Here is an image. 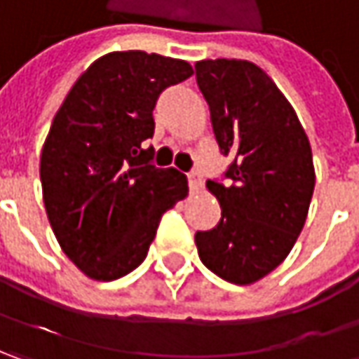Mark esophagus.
I'll return each instance as SVG.
<instances>
[{
  "instance_id": "obj_1",
  "label": "esophagus",
  "mask_w": 359,
  "mask_h": 359,
  "mask_svg": "<svg viewBox=\"0 0 359 359\" xmlns=\"http://www.w3.org/2000/svg\"><path fill=\"white\" fill-rule=\"evenodd\" d=\"M189 189H191V193H198L203 189V179H201L198 172H191L189 175Z\"/></svg>"
}]
</instances>
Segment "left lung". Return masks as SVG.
<instances>
[{
	"mask_svg": "<svg viewBox=\"0 0 359 359\" xmlns=\"http://www.w3.org/2000/svg\"><path fill=\"white\" fill-rule=\"evenodd\" d=\"M195 70L217 142L233 156V182H207L221 221L195 235L198 257L229 283L251 285L285 261L304 229L316 187L311 147L293 106L257 64L219 57Z\"/></svg>",
	"mask_w": 359,
	"mask_h": 359,
	"instance_id": "obj_1",
	"label": "left lung"
}]
</instances>
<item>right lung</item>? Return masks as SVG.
<instances>
[{"label":"right lung","mask_w":359,"mask_h":359,"mask_svg":"<svg viewBox=\"0 0 359 359\" xmlns=\"http://www.w3.org/2000/svg\"><path fill=\"white\" fill-rule=\"evenodd\" d=\"M193 76L184 60L110 52L76 80L39 156L48 221L66 257L94 281L134 271L164 210L189 193L177 168L150 164L144 140L164 88Z\"/></svg>","instance_id":"1"}]
</instances>
